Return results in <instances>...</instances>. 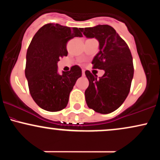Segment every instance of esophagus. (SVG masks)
I'll list each match as a JSON object with an SVG mask.
<instances>
[{
  "label": "esophagus",
  "mask_w": 160,
  "mask_h": 160,
  "mask_svg": "<svg viewBox=\"0 0 160 160\" xmlns=\"http://www.w3.org/2000/svg\"><path fill=\"white\" fill-rule=\"evenodd\" d=\"M82 76H84V75H85V70H82Z\"/></svg>",
  "instance_id": "1"
}]
</instances>
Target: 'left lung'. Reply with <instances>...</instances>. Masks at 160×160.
<instances>
[{"mask_svg":"<svg viewBox=\"0 0 160 160\" xmlns=\"http://www.w3.org/2000/svg\"><path fill=\"white\" fill-rule=\"evenodd\" d=\"M80 30L87 38H95L98 41L99 52L92 64L94 68L104 71L99 79L86 71L89 82L85 91L86 104L97 113H111L120 107L129 92L134 74L130 49L115 29L108 25Z\"/></svg>","mask_w":160,"mask_h":160,"instance_id":"1","label":"left lung"}]
</instances>
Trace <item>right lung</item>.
<instances>
[{"label": "right lung", "mask_w": 160, "mask_h": 160, "mask_svg": "<svg viewBox=\"0 0 160 160\" xmlns=\"http://www.w3.org/2000/svg\"><path fill=\"white\" fill-rule=\"evenodd\" d=\"M74 37H82L80 28L47 24L34 34L27 50L25 73L29 91L36 104L45 111L64 109L75 82L82 76L78 65L62 74L58 72V62L67 56L66 45Z\"/></svg>", "instance_id": "1"}]
</instances>
